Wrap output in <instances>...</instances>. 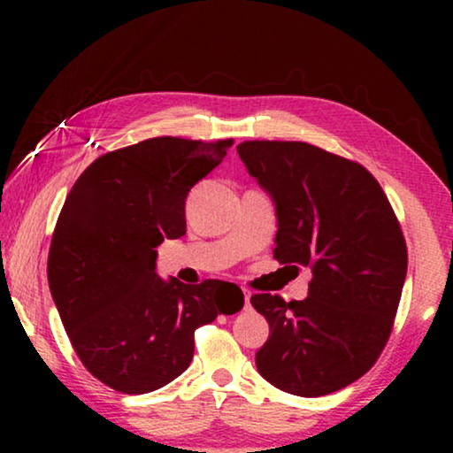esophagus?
<instances>
[{
    "instance_id": "34e87169",
    "label": "esophagus",
    "mask_w": 453,
    "mask_h": 453,
    "mask_svg": "<svg viewBox=\"0 0 453 453\" xmlns=\"http://www.w3.org/2000/svg\"><path fill=\"white\" fill-rule=\"evenodd\" d=\"M250 297H251L250 291L243 289V305H245V308H250Z\"/></svg>"
}]
</instances>
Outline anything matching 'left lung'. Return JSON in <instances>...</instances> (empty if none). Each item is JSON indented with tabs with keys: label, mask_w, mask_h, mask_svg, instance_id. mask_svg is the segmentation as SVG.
<instances>
[{
	"label": "left lung",
	"mask_w": 453,
	"mask_h": 453,
	"mask_svg": "<svg viewBox=\"0 0 453 453\" xmlns=\"http://www.w3.org/2000/svg\"><path fill=\"white\" fill-rule=\"evenodd\" d=\"M237 153L275 202L273 257L311 270L302 302L251 296L270 324L257 372L294 395L337 392L378 362L392 334L408 272L400 221L362 164L318 145L254 140Z\"/></svg>",
	"instance_id": "8db88e82"
}]
</instances>
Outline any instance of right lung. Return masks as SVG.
I'll list each match as a JSON object with an SVG mask.
<instances>
[{
    "label": "right lung",
    "mask_w": 453,
    "mask_h": 453,
    "mask_svg": "<svg viewBox=\"0 0 453 453\" xmlns=\"http://www.w3.org/2000/svg\"><path fill=\"white\" fill-rule=\"evenodd\" d=\"M234 140L151 137L99 156L65 197L48 281L86 370L121 394H148L188 370L194 334L243 308L235 283L156 273V248L186 234V197Z\"/></svg>",
    "instance_id": "add662e5"
}]
</instances>
